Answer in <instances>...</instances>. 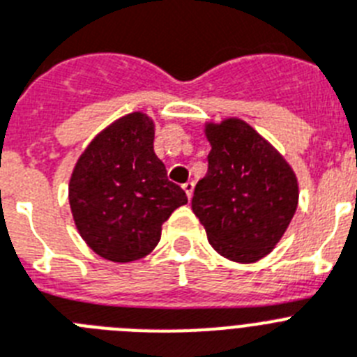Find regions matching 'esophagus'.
Listing matches in <instances>:
<instances>
[{"mask_svg": "<svg viewBox=\"0 0 357 357\" xmlns=\"http://www.w3.org/2000/svg\"><path fill=\"white\" fill-rule=\"evenodd\" d=\"M183 190H185V194H187L188 199H192V194H194V181H187V183H183Z\"/></svg>", "mask_w": 357, "mask_h": 357, "instance_id": "34e87169", "label": "esophagus"}]
</instances>
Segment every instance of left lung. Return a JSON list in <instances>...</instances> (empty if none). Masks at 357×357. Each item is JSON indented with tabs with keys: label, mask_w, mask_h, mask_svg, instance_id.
Returning a JSON list of instances; mask_svg holds the SVG:
<instances>
[{
	"label": "left lung",
	"mask_w": 357,
	"mask_h": 357,
	"mask_svg": "<svg viewBox=\"0 0 357 357\" xmlns=\"http://www.w3.org/2000/svg\"><path fill=\"white\" fill-rule=\"evenodd\" d=\"M208 170L192 212L220 256L256 263L280 243L298 208V178L274 145L239 118L206 121Z\"/></svg>",
	"instance_id": "left-lung-1"
}]
</instances>
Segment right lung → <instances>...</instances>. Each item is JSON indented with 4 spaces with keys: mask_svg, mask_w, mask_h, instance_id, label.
<instances>
[{
    "mask_svg": "<svg viewBox=\"0 0 357 357\" xmlns=\"http://www.w3.org/2000/svg\"><path fill=\"white\" fill-rule=\"evenodd\" d=\"M155 125L145 112L125 114L77 158L68 203L77 232L103 259L137 261L160 243L161 227L187 203L154 152Z\"/></svg>",
    "mask_w": 357,
    "mask_h": 357,
    "instance_id": "1",
    "label": "right lung"
}]
</instances>
